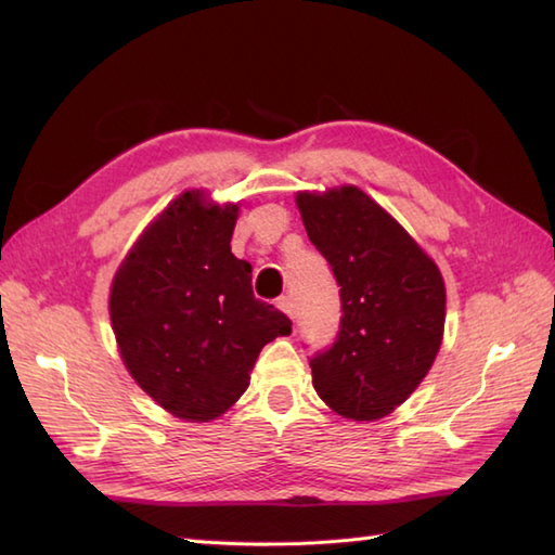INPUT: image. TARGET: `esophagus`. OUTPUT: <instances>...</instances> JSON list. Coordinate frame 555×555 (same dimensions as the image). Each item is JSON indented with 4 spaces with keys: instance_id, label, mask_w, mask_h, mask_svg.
Wrapping results in <instances>:
<instances>
[{
    "instance_id": "34e87169",
    "label": "esophagus",
    "mask_w": 555,
    "mask_h": 555,
    "mask_svg": "<svg viewBox=\"0 0 555 555\" xmlns=\"http://www.w3.org/2000/svg\"><path fill=\"white\" fill-rule=\"evenodd\" d=\"M276 308L284 312V314H288L291 320H296V308H293V300L288 298V296H281L279 300H276Z\"/></svg>"
}]
</instances>
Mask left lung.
Returning a JSON list of instances; mask_svg holds the SVG:
<instances>
[{"mask_svg": "<svg viewBox=\"0 0 555 555\" xmlns=\"http://www.w3.org/2000/svg\"><path fill=\"white\" fill-rule=\"evenodd\" d=\"M312 245L340 286L336 344L310 360L312 386L348 420H379L405 403L443 340L446 286L417 241L356 185L300 191Z\"/></svg>", "mask_w": 555, "mask_h": 555, "instance_id": "1", "label": "left lung"}]
</instances>
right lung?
Returning <instances> with one entry per match:
<instances>
[{
	"instance_id": "obj_1",
	"label": "right lung",
	"mask_w": 555,
	"mask_h": 555,
	"mask_svg": "<svg viewBox=\"0 0 555 555\" xmlns=\"http://www.w3.org/2000/svg\"><path fill=\"white\" fill-rule=\"evenodd\" d=\"M238 205L185 191L116 269L112 328L135 384L173 417L209 422L238 400L269 340L291 320L253 296V267L231 253Z\"/></svg>"
}]
</instances>
